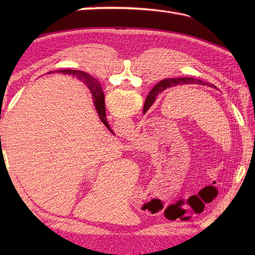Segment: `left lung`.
<instances>
[{
    "label": "left lung",
    "instance_id": "8db88e82",
    "mask_svg": "<svg viewBox=\"0 0 255 255\" xmlns=\"http://www.w3.org/2000/svg\"><path fill=\"white\" fill-rule=\"evenodd\" d=\"M96 82V81H95ZM183 84H199V85H210L211 88H213V84H209L207 82H204V81L199 80V79H194V78H175V79H164L162 80L161 82H159L158 84H156L154 86L153 89V94L150 95L149 97H147V100H145L144 102V106H143V113L147 112L150 106L152 105V103L154 102L155 100V96L158 95V93H160V92L164 91L165 89H169V88H175V86L177 85H183ZM94 88H100L101 86L100 84L96 82V85L94 86ZM216 88V86H215Z\"/></svg>",
    "mask_w": 255,
    "mask_h": 255
}]
</instances>
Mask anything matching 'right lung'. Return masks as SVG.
I'll use <instances>...</instances> for the list:
<instances>
[{
  "instance_id": "1",
  "label": "right lung",
  "mask_w": 255,
  "mask_h": 255,
  "mask_svg": "<svg viewBox=\"0 0 255 255\" xmlns=\"http://www.w3.org/2000/svg\"><path fill=\"white\" fill-rule=\"evenodd\" d=\"M63 72L66 73H73L74 74H78L80 79H82L83 81H85L86 84L89 85L90 90L92 91V94H93V99H94V105L97 113H99V116L101 121L104 123L105 126L110 129V125H108L107 121H106V114H105V101H104V93H103L102 89L100 88H94L96 85V82L94 79H92L88 73L82 72V71H77V70H63ZM111 130V129H110ZM112 131V130H111ZM113 132V131H112Z\"/></svg>"
}]
</instances>
